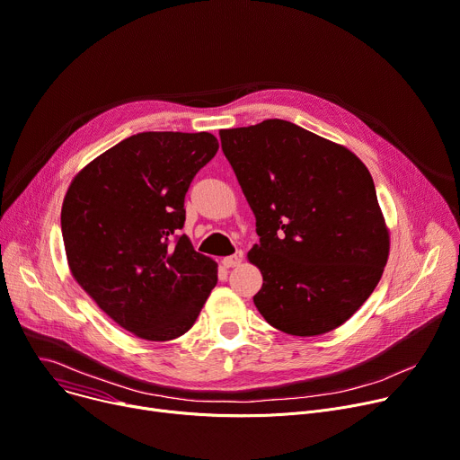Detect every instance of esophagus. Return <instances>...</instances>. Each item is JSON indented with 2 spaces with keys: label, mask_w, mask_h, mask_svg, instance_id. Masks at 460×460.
<instances>
[{
  "label": "esophagus",
  "mask_w": 460,
  "mask_h": 460,
  "mask_svg": "<svg viewBox=\"0 0 460 460\" xmlns=\"http://www.w3.org/2000/svg\"><path fill=\"white\" fill-rule=\"evenodd\" d=\"M241 256L239 254H234V256H226V258H223V265L226 267V269H232V267H239L241 265Z\"/></svg>",
  "instance_id": "34e87169"
}]
</instances>
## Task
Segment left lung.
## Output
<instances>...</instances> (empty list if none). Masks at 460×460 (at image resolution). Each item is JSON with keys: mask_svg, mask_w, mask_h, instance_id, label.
Segmentation results:
<instances>
[{"mask_svg": "<svg viewBox=\"0 0 460 460\" xmlns=\"http://www.w3.org/2000/svg\"><path fill=\"white\" fill-rule=\"evenodd\" d=\"M219 136L256 216L249 260L263 276L258 311L296 337L339 328L379 284L391 249L367 165L284 119Z\"/></svg>", "mask_w": 460, "mask_h": 460, "instance_id": "1", "label": "left lung"}]
</instances>
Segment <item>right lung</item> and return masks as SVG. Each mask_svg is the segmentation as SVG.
Instances as JSON below:
<instances>
[{
    "label": "right lung",
    "mask_w": 460,
    "mask_h": 460,
    "mask_svg": "<svg viewBox=\"0 0 460 460\" xmlns=\"http://www.w3.org/2000/svg\"><path fill=\"white\" fill-rule=\"evenodd\" d=\"M219 149L209 132H139L77 172L62 239L77 284L123 330L171 341L197 321L217 263L179 235L193 176Z\"/></svg>",
    "instance_id": "1"
}]
</instances>
